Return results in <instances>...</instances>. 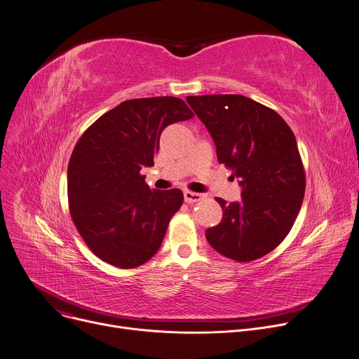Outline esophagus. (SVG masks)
Masks as SVG:
<instances>
[{"instance_id":"esophagus-1","label":"esophagus","mask_w":359,"mask_h":359,"mask_svg":"<svg viewBox=\"0 0 359 359\" xmlns=\"http://www.w3.org/2000/svg\"><path fill=\"white\" fill-rule=\"evenodd\" d=\"M183 194H184V202L186 203H196V202H201L203 199V194L196 193V191L186 190Z\"/></svg>"}]
</instances>
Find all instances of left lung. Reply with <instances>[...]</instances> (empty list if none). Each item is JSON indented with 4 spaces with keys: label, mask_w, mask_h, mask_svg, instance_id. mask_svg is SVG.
<instances>
[{
    "label": "left lung",
    "mask_w": 359,
    "mask_h": 359,
    "mask_svg": "<svg viewBox=\"0 0 359 359\" xmlns=\"http://www.w3.org/2000/svg\"><path fill=\"white\" fill-rule=\"evenodd\" d=\"M186 100L243 189L239 202L216 198L223 217L206 239L220 255L252 262L282 243L301 210L306 179L295 135L275 110L241 94Z\"/></svg>",
    "instance_id": "left-lung-1"
}]
</instances>
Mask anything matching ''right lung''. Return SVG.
Segmentation results:
<instances>
[{
    "instance_id": "obj_1",
    "label": "right lung",
    "mask_w": 359,
    "mask_h": 359,
    "mask_svg": "<svg viewBox=\"0 0 359 359\" xmlns=\"http://www.w3.org/2000/svg\"><path fill=\"white\" fill-rule=\"evenodd\" d=\"M193 116L177 97L126 100L79 139L67 170L70 215L88 249L104 262L132 269L158 250L183 193L150 189L140 170L154 166L165 127Z\"/></svg>"
}]
</instances>
